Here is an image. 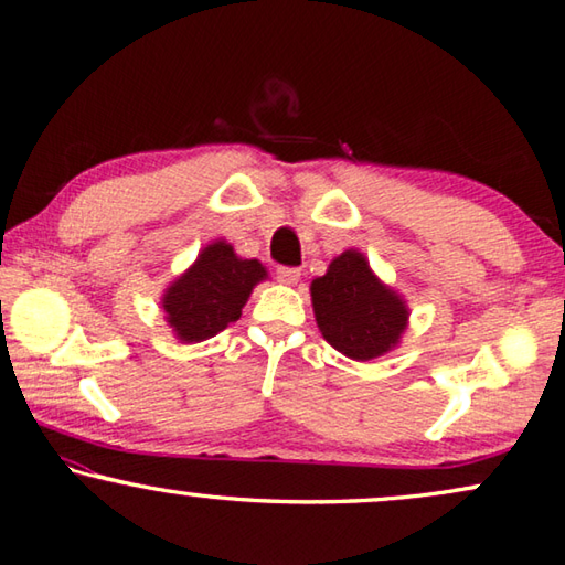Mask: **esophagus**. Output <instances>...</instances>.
Wrapping results in <instances>:
<instances>
[{"mask_svg": "<svg viewBox=\"0 0 565 565\" xmlns=\"http://www.w3.org/2000/svg\"><path fill=\"white\" fill-rule=\"evenodd\" d=\"M275 275H277V280H280L282 285H295L300 280V267H288V265H280L275 270Z\"/></svg>", "mask_w": 565, "mask_h": 565, "instance_id": "1", "label": "esophagus"}]
</instances>
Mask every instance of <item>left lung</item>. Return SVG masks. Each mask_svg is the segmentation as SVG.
<instances>
[{
	"instance_id": "8db88e82",
	"label": "left lung",
	"mask_w": 565,
	"mask_h": 565,
	"mask_svg": "<svg viewBox=\"0 0 565 565\" xmlns=\"http://www.w3.org/2000/svg\"><path fill=\"white\" fill-rule=\"evenodd\" d=\"M310 292L322 338L350 360L367 362L390 352L407 328V305L384 288L358 250L334 257Z\"/></svg>"
}]
</instances>
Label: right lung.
I'll list each match as a JSON object with an SVG mask.
<instances>
[{"label": "right lung", "instance_id": "right-lung-1", "mask_svg": "<svg viewBox=\"0 0 565 565\" xmlns=\"http://www.w3.org/2000/svg\"><path fill=\"white\" fill-rule=\"evenodd\" d=\"M263 277L265 267L260 263L243 260L227 243L207 245L191 270L166 290L168 324L183 342L213 338L241 318L243 305Z\"/></svg>", "mask_w": 565, "mask_h": 565}]
</instances>
